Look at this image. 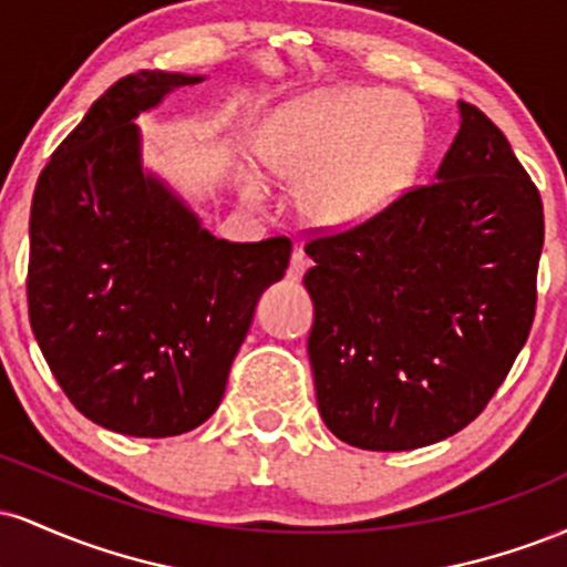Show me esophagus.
Wrapping results in <instances>:
<instances>
[{
  "mask_svg": "<svg viewBox=\"0 0 567 567\" xmlns=\"http://www.w3.org/2000/svg\"><path fill=\"white\" fill-rule=\"evenodd\" d=\"M309 269V258H306L303 250H296L290 256V266H288V279L290 282H301V277Z\"/></svg>",
  "mask_w": 567,
  "mask_h": 567,
  "instance_id": "1",
  "label": "esophagus"
}]
</instances>
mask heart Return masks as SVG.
<instances>
[{"instance_id": "b5f03b06", "label": "heart", "mask_w": 567, "mask_h": 567, "mask_svg": "<svg viewBox=\"0 0 567 567\" xmlns=\"http://www.w3.org/2000/svg\"><path fill=\"white\" fill-rule=\"evenodd\" d=\"M424 157V120L402 93L341 87L285 109L266 171L301 186L298 210L320 229H357L405 197ZM258 192V181H250Z\"/></svg>"}]
</instances>
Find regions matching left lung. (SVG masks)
<instances>
[{
  "instance_id": "left-lung-1",
  "label": "left lung",
  "mask_w": 567,
  "mask_h": 567,
  "mask_svg": "<svg viewBox=\"0 0 567 567\" xmlns=\"http://www.w3.org/2000/svg\"><path fill=\"white\" fill-rule=\"evenodd\" d=\"M542 247L536 186L504 133L458 101L432 184L306 245L324 426L362 451H413L472 424L528 341Z\"/></svg>"
}]
</instances>
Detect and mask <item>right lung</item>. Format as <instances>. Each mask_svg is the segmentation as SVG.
Returning a JSON list of instances; mask_svg holds the SVG:
<instances>
[{
	"instance_id": "add662e5",
	"label": "right lung",
	"mask_w": 567,
	"mask_h": 567,
	"mask_svg": "<svg viewBox=\"0 0 567 567\" xmlns=\"http://www.w3.org/2000/svg\"><path fill=\"white\" fill-rule=\"evenodd\" d=\"M205 80L122 76L58 146L31 202V330L74 408L127 437H175L216 413L258 298L290 261L285 237L218 239L143 165L135 120Z\"/></svg>"
}]
</instances>
